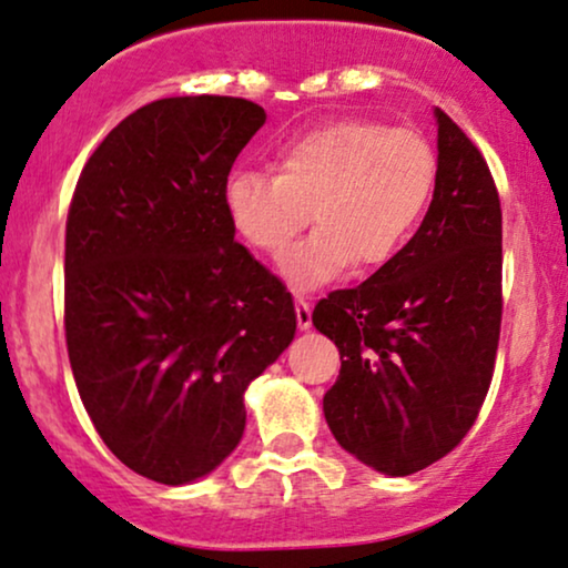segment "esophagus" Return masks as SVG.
<instances>
[{"mask_svg": "<svg viewBox=\"0 0 568 568\" xmlns=\"http://www.w3.org/2000/svg\"><path fill=\"white\" fill-rule=\"evenodd\" d=\"M296 323L302 331H310L312 327V306L304 296H296Z\"/></svg>", "mask_w": 568, "mask_h": 568, "instance_id": "1", "label": "esophagus"}]
</instances>
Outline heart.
Returning a JSON list of instances; mask_svg holds the SVG:
<instances>
[{
  "label": "heart",
  "mask_w": 568,
  "mask_h": 568,
  "mask_svg": "<svg viewBox=\"0 0 568 568\" xmlns=\"http://www.w3.org/2000/svg\"><path fill=\"white\" fill-rule=\"evenodd\" d=\"M428 136L386 121H327L277 150V174L237 169L224 182L235 235L264 256H283L312 222L317 230L285 258L302 288L344 275L352 264L381 270L405 251L436 184Z\"/></svg>",
  "instance_id": "1"
}]
</instances>
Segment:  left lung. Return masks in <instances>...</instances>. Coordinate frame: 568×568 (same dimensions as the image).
Here are the masks:
<instances>
[{
  "label": "left lung",
  "instance_id": "left-lung-1",
  "mask_svg": "<svg viewBox=\"0 0 568 568\" xmlns=\"http://www.w3.org/2000/svg\"><path fill=\"white\" fill-rule=\"evenodd\" d=\"M434 201L392 264L320 298L312 323L341 354L323 409L346 453L409 476L470 432L503 323V211L481 150L444 111Z\"/></svg>",
  "mask_w": 568,
  "mask_h": 568
}]
</instances>
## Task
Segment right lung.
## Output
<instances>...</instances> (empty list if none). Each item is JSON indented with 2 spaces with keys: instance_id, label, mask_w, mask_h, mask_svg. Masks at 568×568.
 Returning <instances> with one entry per match:
<instances>
[{
  "instance_id": "obj_1",
  "label": "right lung",
  "mask_w": 568,
  "mask_h": 568,
  "mask_svg": "<svg viewBox=\"0 0 568 568\" xmlns=\"http://www.w3.org/2000/svg\"><path fill=\"white\" fill-rule=\"evenodd\" d=\"M264 119L224 94L150 102L89 155L68 209L73 381L108 449L159 484L201 479L237 447L245 388L296 333L291 293L222 201Z\"/></svg>"
}]
</instances>
